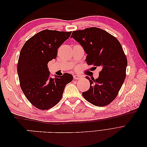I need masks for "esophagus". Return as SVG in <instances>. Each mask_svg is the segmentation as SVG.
<instances>
[{"label":"esophagus","mask_w":147,"mask_h":147,"mask_svg":"<svg viewBox=\"0 0 147 147\" xmlns=\"http://www.w3.org/2000/svg\"><path fill=\"white\" fill-rule=\"evenodd\" d=\"M74 78L75 80H78V79H81L82 77L80 75H74Z\"/></svg>","instance_id":"1"}]
</instances>
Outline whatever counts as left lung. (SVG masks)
I'll use <instances>...</instances> for the list:
<instances>
[{
  "label": "left lung",
  "instance_id": "left-lung-1",
  "mask_svg": "<svg viewBox=\"0 0 147 147\" xmlns=\"http://www.w3.org/2000/svg\"><path fill=\"white\" fill-rule=\"evenodd\" d=\"M70 37L83 48L88 65L102 67L97 78L86 77L90 87L83 92V97L96 106L109 105L117 96L126 78L127 62L121 45L112 35L94 27L74 31Z\"/></svg>",
  "mask_w": 147,
  "mask_h": 147
}]
</instances>
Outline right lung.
<instances>
[{
  "label": "right lung",
  "mask_w": 147,
  "mask_h": 147,
  "mask_svg": "<svg viewBox=\"0 0 147 147\" xmlns=\"http://www.w3.org/2000/svg\"><path fill=\"white\" fill-rule=\"evenodd\" d=\"M72 32L45 29L26 42L20 51L17 72L20 86L26 98L35 107L48 110L56 105L63 97L67 84L73 76L65 73L50 77L49 61L56 59L57 49Z\"/></svg>",
  "instance_id": "1"
}]
</instances>
